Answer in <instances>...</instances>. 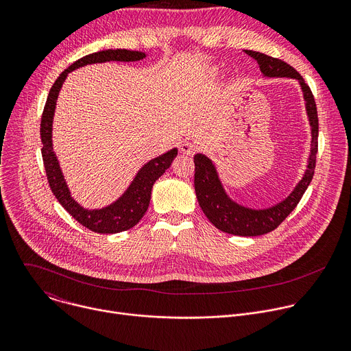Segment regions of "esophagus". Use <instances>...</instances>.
<instances>
[{"label": "esophagus", "instance_id": "esophagus-1", "mask_svg": "<svg viewBox=\"0 0 351 351\" xmlns=\"http://www.w3.org/2000/svg\"><path fill=\"white\" fill-rule=\"evenodd\" d=\"M197 145L190 141H184L180 144V153L184 156H193L194 153H197Z\"/></svg>", "mask_w": 351, "mask_h": 351}]
</instances>
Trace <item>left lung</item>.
I'll list each match as a JSON object with an SVG mask.
<instances>
[{
  "instance_id": "obj_1",
  "label": "left lung",
  "mask_w": 351,
  "mask_h": 351,
  "mask_svg": "<svg viewBox=\"0 0 351 351\" xmlns=\"http://www.w3.org/2000/svg\"><path fill=\"white\" fill-rule=\"evenodd\" d=\"M245 53L257 60L263 77L293 79L302 88L306 115L311 132V145L306 169L293 190L280 202L265 208H252L234 202L221 180L215 162L206 154L198 153L194 156V189L199 207L215 228L236 236H260L280 225V222L295 208L313 180L318 152V114L310 87L294 68L282 60L272 58L258 51L245 49Z\"/></svg>"
}]
</instances>
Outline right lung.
<instances>
[{
    "label": "right lung",
    "mask_w": 351,
    "mask_h": 351,
    "mask_svg": "<svg viewBox=\"0 0 351 351\" xmlns=\"http://www.w3.org/2000/svg\"><path fill=\"white\" fill-rule=\"evenodd\" d=\"M147 57L143 51H132V49H103V51L88 54L76 62H73L68 69H65L51 90L48 93L47 103L41 117L40 136H41V156L44 161V168L47 179L51 187L56 198L60 204L83 226L95 232V233H119L133 228L145 214L149 198H152V190L158 178H161L165 171L171 167L172 161L178 156V148H172L169 152L149 160L145 162L134 175L130 184L126 190L112 202L111 204L101 208H84L72 197L71 189L66 183L64 172L61 169L58 157L54 152L53 144V123L57 108V99L62 84L65 83L68 75L86 65L103 64L111 61L119 62H137Z\"/></svg>",
    "instance_id": "right-lung-1"
}]
</instances>
